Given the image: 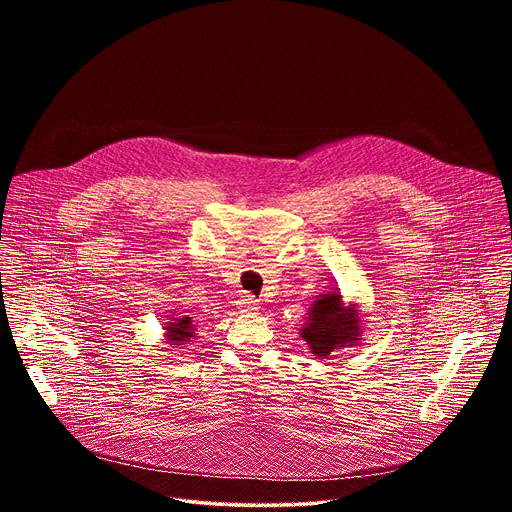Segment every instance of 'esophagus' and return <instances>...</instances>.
Returning <instances> with one entry per match:
<instances>
[{"mask_svg":"<svg viewBox=\"0 0 512 512\" xmlns=\"http://www.w3.org/2000/svg\"><path fill=\"white\" fill-rule=\"evenodd\" d=\"M239 308H241V312H247V314H255V312L259 310V304H257V300H255L253 296H249V294H243V296H241V302H239Z\"/></svg>","mask_w":512,"mask_h":512,"instance_id":"1","label":"esophagus"}]
</instances>
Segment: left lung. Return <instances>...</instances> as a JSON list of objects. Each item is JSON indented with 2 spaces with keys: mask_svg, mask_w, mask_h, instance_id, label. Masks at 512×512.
Wrapping results in <instances>:
<instances>
[{
  "mask_svg": "<svg viewBox=\"0 0 512 512\" xmlns=\"http://www.w3.org/2000/svg\"><path fill=\"white\" fill-rule=\"evenodd\" d=\"M360 334L362 320L358 304H346L338 287L316 296L306 324L300 328V336L318 358H328L338 348L354 346Z\"/></svg>",
  "mask_w": 512,
  "mask_h": 512,
  "instance_id": "left-lung-1",
  "label": "left lung"
}]
</instances>
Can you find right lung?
I'll use <instances>...</instances> for the list:
<instances>
[{
  "instance_id": "1",
  "label": "right lung",
  "mask_w": 512,
  "mask_h": 512,
  "mask_svg": "<svg viewBox=\"0 0 512 512\" xmlns=\"http://www.w3.org/2000/svg\"><path fill=\"white\" fill-rule=\"evenodd\" d=\"M164 330H166L164 332L166 344L172 348H182V344H186L194 336L196 326L190 316H180V318L170 316L168 322L164 324Z\"/></svg>"
}]
</instances>
